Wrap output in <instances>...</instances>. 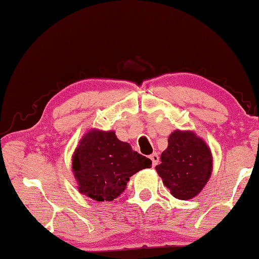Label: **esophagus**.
<instances>
[{
	"mask_svg": "<svg viewBox=\"0 0 259 259\" xmlns=\"http://www.w3.org/2000/svg\"><path fill=\"white\" fill-rule=\"evenodd\" d=\"M150 159L152 161V165H157L158 164V161H159V157H158V154H156V152H154V154L150 155Z\"/></svg>",
	"mask_w": 259,
	"mask_h": 259,
	"instance_id": "34e87169",
	"label": "esophagus"
}]
</instances>
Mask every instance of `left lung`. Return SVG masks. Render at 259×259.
Masks as SVG:
<instances>
[{"label":"left lung","mask_w":259,"mask_h":259,"mask_svg":"<svg viewBox=\"0 0 259 259\" xmlns=\"http://www.w3.org/2000/svg\"><path fill=\"white\" fill-rule=\"evenodd\" d=\"M156 171L171 195L178 199L197 196L212 171L210 148L194 131L175 130L167 140Z\"/></svg>","instance_id":"left-lung-1"}]
</instances>
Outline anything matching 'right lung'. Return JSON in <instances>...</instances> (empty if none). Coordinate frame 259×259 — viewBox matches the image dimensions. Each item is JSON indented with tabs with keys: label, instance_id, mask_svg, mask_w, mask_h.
Here are the masks:
<instances>
[{
	"label": "right lung",
	"instance_id": "add662e5",
	"mask_svg": "<svg viewBox=\"0 0 259 259\" xmlns=\"http://www.w3.org/2000/svg\"><path fill=\"white\" fill-rule=\"evenodd\" d=\"M150 166V159L119 141L115 131L89 130L72 155L79 192L97 202L117 198L134 174Z\"/></svg>",
	"mask_w": 259,
	"mask_h": 259
}]
</instances>
